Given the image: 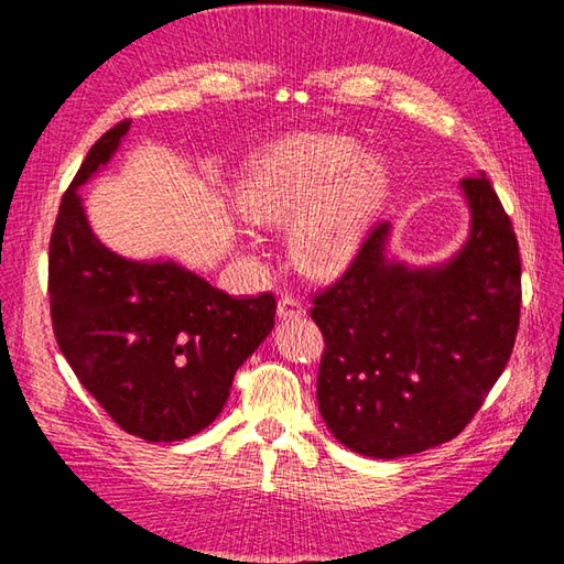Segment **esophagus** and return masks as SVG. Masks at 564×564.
Listing matches in <instances>:
<instances>
[{
    "label": "esophagus",
    "instance_id": "34e87169",
    "mask_svg": "<svg viewBox=\"0 0 564 564\" xmlns=\"http://www.w3.org/2000/svg\"><path fill=\"white\" fill-rule=\"evenodd\" d=\"M279 317L281 319H301L305 317V307L301 301H295V297H281L279 301Z\"/></svg>",
    "mask_w": 564,
    "mask_h": 564
}]
</instances>
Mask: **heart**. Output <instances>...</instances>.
<instances>
[{
    "mask_svg": "<svg viewBox=\"0 0 564 564\" xmlns=\"http://www.w3.org/2000/svg\"><path fill=\"white\" fill-rule=\"evenodd\" d=\"M382 154L354 138L301 133L257 152L235 186V206L257 225H291V257L310 279H337L356 261L388 196Z\"/></svg>",
    "mask_w": 564,
    "mask_h": 564,
    "instance_id": "1",
    "label": "heart"
}]
</instances>
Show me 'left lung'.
I'll use <instances>...</instances> for the list:
<instances>
[{"instance_id": "1", "label": "left lung", "mask_w": 564, "mask_h": 564, "mask_svg": "<svg viewBox=\"0 0 564 564\" xmlns=\"http://www.w3.org/2000/svg\"><path fill=\"white\" fill-rule=\"evenodd\" d=\"M460 191L470 230L451 259L398 261L392 227L380 223L310 313L325 337L319 414L334 438L368 458L394 460L458 436L517 341V235L482 172Z\"/></svg>"}]
</instances>
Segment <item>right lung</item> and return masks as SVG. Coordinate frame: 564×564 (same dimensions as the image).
<instances>
[{
    "label": "right lung",
    "mask_w": 564,
    "mask_h": 564,
    "mask_svg": "<svg viewBox=\"0 0 564 564\" xmlns=\"http://www.w3.org/2000/svg\"><path fill=\"white\" fill-rule=\"evenodd\" d=\"M130 121L87 152L59 203L47 293L59 351L113 422L182 441L215 422L237 368L269 337L271 293L232 297L174 259H126L99 242L79 186L111 162Z\"/></svg>",
    "instance_id": "right-lung-1"
}]
</instances>
